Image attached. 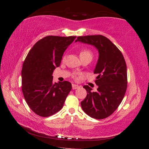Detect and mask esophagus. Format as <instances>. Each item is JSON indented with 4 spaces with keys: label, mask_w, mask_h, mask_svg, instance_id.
I'll list each match as a JSON object with an SVG mask.
<instances>
[{
    "label": "esophagus",
    "mask_w": 149,
    "mask_h": 149,
    "mask_svg": "<svg viewBox=\"0 0 149 149\" xmlns=\"http://www.w3.org/2000/svg\"><path fill=\"white\" fill-rule=\"evenodd\" d=\"M79 88V86L77 84H72V89L73 90H76L77 88Z\"/></svg>",
    "instance_id": "34e87169"
}]
</instances>
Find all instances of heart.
Here are the masks:
<instances>
[{
    "mask_svg": "<svg viewBox=\"0 0 149 149\" xmlns=\"http://www.w3.org/2000/svg\"><path fill=\"white\" fill-rule=\"evenodd\" d=\"M92 56V54H91V52L90 51V50L84 49L81 50L80 52V56Z\"/></svg>",
    "mask_w": 149,
    "mask_h": 149,
    "instance_id": "obj_1",
    "label": "heart"
}]
</instances>
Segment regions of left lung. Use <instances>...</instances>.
<instances>
[{
  "label": "left lung",
  "mask_w": 149,
  "mask_h": 149,
  "mask_svg": "<svg viewBox=\"0 0 149 149\" xmlns=\"http://www.w3.org/2000/svg\"><path fill=\"white\" fill-rule=\"evenodd\" d=\"M79 42L93 45L99 52L94 74H97V91L85 85L87 95L81 102L84 112L91 118H107L117 109L125 95L127 84V66L120 50L102 35L79 36Z\"/></svg>",
  "instance_id": "1"
}]
</instances>
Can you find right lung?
<instances>
[{"label":"right lung","instance_id":"right-lung-1","mask_svg":"<svg viewBox=\"0 0 149 149\" xmlns=\"http://www.w3.org/2000/svg\"><path fill=\"white\" fill-rule=\"evenodd\" d=\"M76 36H48L28 53L22 70V89L28 106L36 115L48 117L62 109L72 90L68 81L53 83L52 74Z\"/></svg>","mask_w":149,"mask_h":149}]
</instances>
